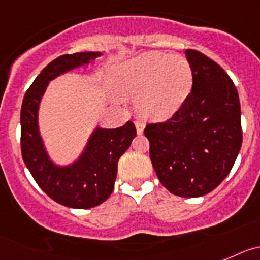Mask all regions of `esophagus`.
I'll use <instances>...</instances> for the list:
<instances>
[{"label": "esophagus", "instance_id": "obj_1", "mask_svg": "<svg viewBox=\"0 0 260 260\" xmlns=\"http://www.w3.org/2000/svg\"><path fill=\"white\" fill-rule=\"evenodd\" d=\"M136 131H137V135H141L144 132V125L140 121H136Z\"/></svg>", "mask_w": 260, "mask_h": 260}]
</instances>
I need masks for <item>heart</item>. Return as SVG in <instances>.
Here are the masks:
<instances>
[{"label": "heart", "mask_w": 260, "mask_h": 260, "mask_svg": "<svg viewBox=\"0 0 260 260\" xmlns=\"http://www.w3.org/2000/svg\"><path fill=\"white\" fill-rule=\"evenodd\" d=\"M112 87L120 98L136 99L139 114L165 120L179 110L192 89V69L182 56L146 52L112 69Z\"/></svg>", "instance_id": "1"}]
</instances>
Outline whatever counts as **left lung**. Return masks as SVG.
<instances>
[{"instance_id":"left-lung-1","label":"left lung","mask_w":260,"mask_h":260,"mask_svg":"<svg viewBox=\"0 0 260 260\" xmlns=\"http://www.w3.org/2000/svg\"><path fill=\"white\" fill-rule=\"evenodd\" d=\"M192 90L175 114L144 129L162 186L180 198L211 192L226 178L242 145L238 91L212 58L186 49Z\"/></svg>"}]
</instances>
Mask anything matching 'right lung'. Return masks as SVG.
<instances>
[{
	"mask_svg": "<svg viewBox=\"0 0 260 260\" xmlns=\"http://www.w3.org/2000/svg\"><path fill=\"white\" fill-rule=\"evenodd\" d=\"M101 52H77L49 62L26 91L21 110L22 157L38 186L58 204L87 209L102 204L114 191L119 158L136 136L132 121L115 129L96 127L76 161L67 166L49 158L40 136L39 106L52 80L82 65L90 64Z\"/></svg>",
	"mask_w": 260,
	"mask_h": 260,
	"instance_id": "1",
	"label": "right lung"
}]
</instances>
